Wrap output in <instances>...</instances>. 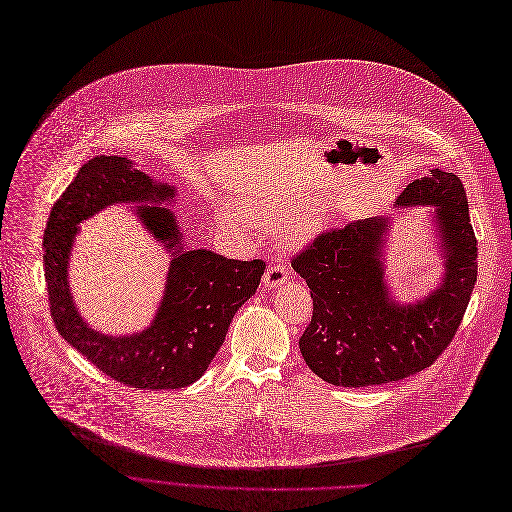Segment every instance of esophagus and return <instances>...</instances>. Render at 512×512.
<instances>
[{
	"label": "esophagus",
	"instance_id": "1",
	"mask_svg": "<svg viewBox=\"0 0 512 512\" xmlns=\"http://www.w3.org/2000/svg\"><path fill=\"white\" fill-rule=\"evenodd\" d=\"M288 277H290V269L284 263H271L267 267V271L263 273V284L267 290H273V288H280L282 284H286Z\"/></svg>",
	"mask_w": 512,
	"mask_h": 512
}]
</instances>
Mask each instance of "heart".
Returning <instances> with one entry per match:
<instances>
[{
  "label": "heart",
  "instance_id": "1",
  "mask_svg": "<svg viewBox=\"0 0 512 512\" xmlns=\"http://www.w3.org/2000/svg\"><path fill=\"white\" fill-rule=\"evenodd\" d=\"M243 210L257 220L259 224H277L286 222L284 228L292 237L300 239L310 235V232L324 220V214L320 212H304L306 204L294 202V200H249ZM222 220L230 226H245L247 218L239 212L224 208Z\"/></svg>",
  "mask_w": 512,
  "mask_h": 512
}]
</instances>
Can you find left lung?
<instances>
[{
	"instance_id": "obj_1",
	"label": "left lung",
	"mask_w": 512,
	"mask_h": 512,
	"mask_svg": "<svg viewBox=\"0 0 512 512\" xmlns=\"http://www.w3.org/2000/svg\"><path fill=\"white\" fill-rule=\"evenodd\" d=\"M396 206H435L445 273L423 300L398 304L388 294L382 263L388 218L322 232L292 259L314 306L300 351L314 374L333 386H380L433 365L455 337L474 292L478 241L461 179L431 169L406 185Z\"/></svg>"
}]
</instances>
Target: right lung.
<instances>
[{
  "label": "right lung",
  "instance_id": "add662e5",
  "mask_svg": "<svg viewBox=\"0 0 512 512\" xmlns=\"http://www.w3.org/2000/svg\"><path fill=\"white\" fill-rule=\"evenodd\" d=\"M175 188L157 183L126 157L87 161L55 202L44 230V277L61 337L112 380L138 390H175L202 378L224 343L235 312L255 294L265 263L237 261L208 249L188 251L169 208ZM112 203H141L137 215L172 253L156 320L143 334L102 336L82 322L66 280L68 255L81 219Z\"/></svg>",
  "mask_w": 512,
  "mask_h": 512
}]
</instances>
